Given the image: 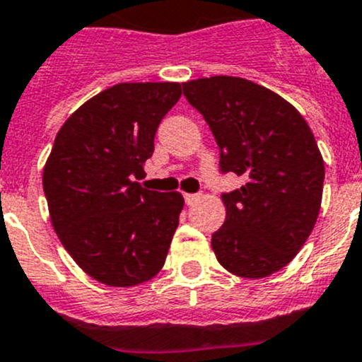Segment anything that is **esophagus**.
<instances>
[{
	"label": "esophagus",
	"mask_w": 362,
	"mask_h": 362,
	"mask_svg": "<svg viewBox=\"0 0 362 362\" xmlns=\"http://www.w3.org/2000/svg\"><path fill=\"white\" fill-rule=\"evenodd\" d=\"M197 199H199V194H185V201H187V204H194Z\"/></svg>",
	"instance_id": "1"
}]
</instances>
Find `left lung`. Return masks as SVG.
Wrapping results in <instances>:
<instances>
[{
    "mask_svg": "<svg viewBox=\"0 0 362 362\" xmlns=\"http://www.w3.org/2000/svg\"><path fill=\"white\" fill-rule=\"evenodd\" d=\"M183 94L216 137L221 170L246 179L221 196L226 219L212 235L214 254L233 276H272L296 257L321 210L325 161L315 137L293 105L248 79H194Z\"/></svg>",
    "mask_w": 362,
    "mask_h": 362,
    "instance_id": "8db88e82",
    "label": "left lung"
}]
</instances>
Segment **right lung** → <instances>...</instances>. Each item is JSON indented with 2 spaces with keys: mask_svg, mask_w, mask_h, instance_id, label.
<instances>
[{
  "mask_svg": "<svg viewBox=\"0 0 362 362\" xmlns=\"http://www.w3.org/2000/svg\"><path fill=\"white\" fill-rule=\"evenodd\" d=\"M179 83H119L63 123L43 168L57 238L83 272L108 286L158 276L185 199L134 179L145 175L153 136L177 99Z\"/></svg>",
  "mask_w": 362,
  "mask_h": 362,
  "instance_id": "1",
  "label": "right lung"
}]
</instances>
